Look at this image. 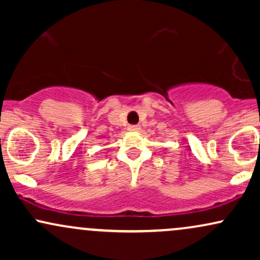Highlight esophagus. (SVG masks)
Instances as JSON below:
<instances>
[{"instance_id": "1", "label": "esophagus", "mask_w": 260, "mask_h": 260, "mask_svg": "<svg viewBox=\"0 0 260 260\" xmlns=\"http://www.w3.org/2000/svg\"><path fill=\"white\" fill-rule=\"evenodd\" d=\"M140 127L139 126H129L128 127V131H131V132H136V131H139Z\"/></svg>"}]
</instances>
